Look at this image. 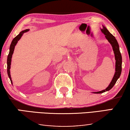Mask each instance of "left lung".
<instances>
[{"label": "left lung", "mask_w": 130, "mask_h": 130, "mask_svg": "<svg viewBox=\"0 0 130 130\" xmlns=\"http://www.w3.org/2000/svg\"><path fill=\"white\" fill-rule=\"evenodd\" d=\"M101 31L105 35L106 38L107 39L108 41L111 44L112 47L113 51L115 54V60H116V62H115V73L111 82L110 83L109 85L107 87V88H106L105 90H101V91L94 92L95 93H102L103 92L108 91V90L112 89V88L114 86L115 83L117 82V80L120 77L122 71V56L121 54L120 48H119L118 42L115 39V37L112 35L105 26H103L102 29H101Z\"/></svg>", "instance_id": "1"}]
</instances>
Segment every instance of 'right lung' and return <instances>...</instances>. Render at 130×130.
I'll use <instances>...</instances> for the list:
<instances>
[{"instance_id": "right-lung-1", "label": "right lung", "mask_w": 130, "mask_h": 130, "mask_svg": "<svg viewBox=\"0 0 130 130\" xmlns=\"http://www.w3.org/2000/svg\"><path fill=\"white\" fill-rule=\"evenodd\" d=\"M28 31H29V29H25V30H24V31H21L17 37H15V38H13V40H12L11 44H10V51H9V54L8 56V59H7V72H8V76L10 80L11 83H12V82L11 77H10V64H11V60H12L11 58H12V54H13V53L14 49H15V46L16 45V44H17L18 41L20 40L21 37H22V35L24 34V33L26 32H28Z\"/></svg>"}]
</instances>
